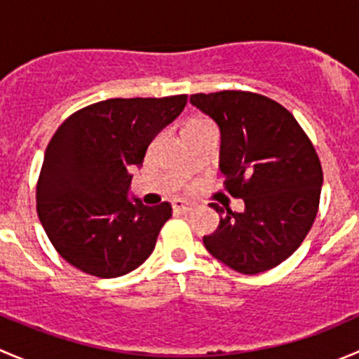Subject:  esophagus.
Returning a JSON list of instances; mask_svg holds the SVG:
<instances>
[{
	"label": "esophagus",
	"instance_id": "esophagus-1",
	"mask_svg": "<svg viewBox=\"0 0 359 359\" xmlns=\"http://www.w3.org/2000/svg\"><path fill=\"white\" fill-rule=\"evenodd\" d=\"M194 205L189 201H184V200H175L173 201V210H175L177 213H189L193 212Z\"/></svg>",
	"mask_w": 359,
	"mask_h": 359
}]
</instances>
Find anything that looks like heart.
<instances>
[{"mask_svg":"<svg viewBox=\"0 0 359 359\" xmlns=\"http://www.w3.org/2000/svg\"><path fill=\"white\" fill-rule=\"evenodd\" d=\"M191 123H201V121H191Z\"/></svg>","mask_w":359,"mask_h":359,"instance_id":"heart-1","label":"heart"}]
</instances>
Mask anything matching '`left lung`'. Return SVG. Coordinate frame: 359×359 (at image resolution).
<instances>
[{
    "mask_svg": "<svg viewBox=\"0 0 359 359\" xmlns=\"http://www.w3.org/2000/svg\"><path fill=\"white\" fill-rule=\"evenodd\" d=\"M191 104L220 130L224 187L245 201L224 210L205 248L241 274L280 266L300 247L320 206L323 170L313 142L290 111L269 97L241 90L194 93Z\"/></svg>",
    "mask_w": 359,
    "mask_h": 359,
    "instance_id": "obj_1",
    "label": "left lung"
}]
</instances>
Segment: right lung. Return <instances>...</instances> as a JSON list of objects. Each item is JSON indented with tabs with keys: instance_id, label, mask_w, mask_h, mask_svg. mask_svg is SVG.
Wrapping results in <instances>:
<instances>
[{
	"instance_id": "add662e5",
	"label": "right lung",
	"mask_w": 359,
	"mask_h": 359,
	"mask_svg": "<svg viewBox=\"0 0 359 359\" xmlns=\"http://www.w3.org/2000/svg\"><path fill=\"white\" fill-rule=\"evenodd\" d=\"M187 95L109 99L71 114L48 142L36 186L38 217L57 252L76 269L118 278L153 253L168 201L128 200L133 166L173 121Z\"/></svg>"
}]
</instances>
